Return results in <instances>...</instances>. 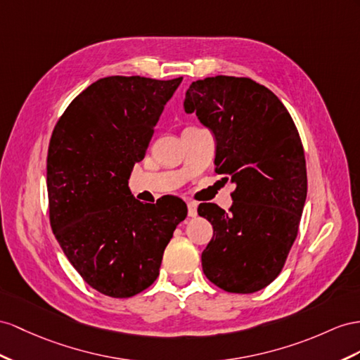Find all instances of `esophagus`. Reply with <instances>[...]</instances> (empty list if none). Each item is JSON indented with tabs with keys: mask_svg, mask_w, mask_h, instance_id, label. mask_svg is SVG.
<instances>
[{
	"mask_svg": "<svg viewBox=\"0 0 360 360\" xmlns=\"http://www.w3.org/2000/svg\"><path fill=\"white\" fill-rule=\"evenodd\" d=\"M187 208H188V216L190 217L198 216V204H196V202H188Z\"/></svg>",
	"mask_w": 360,
	"mask_h": 360,
	"instance_id": "1",
	"label": "esophagus"
}]
</instances>
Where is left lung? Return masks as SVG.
<instances>
[{"instance_id":"8db88e82","label":"left lung","mask_w":360,"mask_h":360,"mask_svg":"<svg viewBox=\"0 0 360 360\" xmlns=\"http://www.w3.org/2000/svg\"><path fill=\"white\" fill-rule=\"evenodd\" d=\"M184 109L214 134L216 172L236 186L228 213L216 204L198 208L213 225L202 269L226 292L262 290L283 269L307 196L298 129L280 98L248 77L193 82Z\"/></svg>"}]
</instances>
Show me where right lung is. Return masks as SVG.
<instances>
[{
  "instance_id": "1",
  "label": "right lung",
  "mask_w": 360,
  "mask_h": 360,
  "mask_svg": "<svg viewBox=\"0 0 360 360\" xmlns=\"http://www.w3.org/2000/svg\"><path fill=\"white\" fill-rule=\"evenodd\" d=\"M181 82L98 79L54 126L47 156L51 229L82 278L108 297L129 298L149 288L187 217L182 199L143 204L127 186Z\"/></svg>"
}]
</instances>
